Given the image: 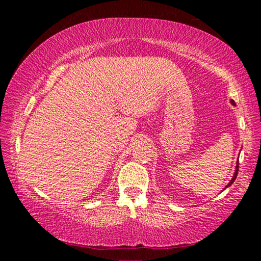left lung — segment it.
Listing matches in <instances>:
<instances>
[{"mask_svg": "<svg viewBox=\"0 0 261 261\" xmlns=\"http://www.w3.org/2000/svg\"><path fill=\"white\" fill-rule=\"evenodd\" d=\"M231 103L233 105V106H235V101H233V100H231ZM237 173H238V162H237V165H236V169H235V173H233V176H232V178H231V180H230V182H229L228 183V185H227V187L226 188H229V187H230V185L233 183V182H235V179H236V177H237ZM224 190V189H223Z\"/></svg>", "mask_w": 261, "mask_h": 261, "instance_id": "left-lung-1", "label": "left lung"}]
</instances>
